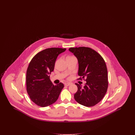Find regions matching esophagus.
Instances as JSON below:
<instances>
[{
	"label": "esophagus",
	"instance_id": "obj_1",
	"mask_svg": "<svg viewBox=\"0 0 135 135\" xmlns=\"http://www.w3.org/2000/svg\"><path fill=\"white\" fill-rule=\"evenodd\" d=\"M71 84L70 83H65V85H66V86H69V85H70Z\"/></svg>",
	"mask_w": 135,
	"mask_h": 135
}]
</instances>
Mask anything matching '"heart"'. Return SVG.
<instances>
[{"label": "heart", "instance_id": "b5f03b06", "mask_svg": "<svg viewBox=\"0 0 135 135\" xmlns=\"http://www.w3.org/2000/svg\"><path fill=\"white\" fill-rule=\"evenodd\" d=\"M70 57H72V56H67V57H66V59H67V58H70Z\"/></svg>", "mask_w": 135, "mask_h": 135}]
</instances>
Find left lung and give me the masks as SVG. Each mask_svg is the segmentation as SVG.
I'll use <instances>...</instances> for the list:
<instances>
[{
	"label": "left lung",
	"instance_id": "8db88e82",
	"mask_svg": "<svg viewBox=\"0 0 135 135\" xmlns=\"http://www.w3.org/2000/svg\"><path fill=\"white\" fill-rule=\"evenodd\" d=\"M69 51L78 60V74L80 76L79 79L85 78L86 81L84 88L75 84L78 90L74 99L84 106H94L101 101L108 88V72L105 61L99 54L90 47H70Z\"/></svg>",
	"mask_w": 135,
	"mask_h": 135
}]
</instances>
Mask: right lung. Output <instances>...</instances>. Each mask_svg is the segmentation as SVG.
I'll return each mask as SVG.
<instances>
[{"label":"right lung","instance_id":"1","mask_svg":"<svg viewBox=\"0 0 135 135\" xmlns=\"http://www.w3.org/2000/svg\"><path fill=\"white\" fill-rule=\"evenodd\" d=\"M66 49L51 47L39 52L30 61L26 73L27 91L32 101L46 107L58 100L64 84H52L49 74L54 71L59 54Z\"/></svg>","mask_w":135,"mask_h":135}]
</instances>
